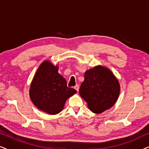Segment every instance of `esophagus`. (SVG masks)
<instances>
[{"mask_svg":"<svg viewBox=\"0 0 149 149\" xmlns=\"http://www.w3.org/2000/svg\"><path fill=\"white\" fill-rule=\"evenodd\" d=\"M74 88L76 89V90L77 91H79V85H75V86L74 87Z\"/></svg>","mask_w":149,"mask_h":149,"instance_id":"1","label":"esophagus"}]
</instances>
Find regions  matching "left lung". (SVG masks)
<instances>
[{
	"label": "left lung",
	"instance_id": "1",
	"mask_svg": "<svg viewBox=\"0 0 149 149\" xmlns=\"http://www.w3.org/2000/svg\"><path fill=\"white\" fill-rule=\"evenodd\" d=\"M120 89L119 81L112 71L107 67L97 65L85 71L79 94L91 112L100 114L113 107Z\"/></svg>",
	"mask_w": 149,
	"mask_h": 149
}]
</instances>
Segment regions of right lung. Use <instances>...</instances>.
<instances>
[{
	"label": "right lung",
	"instance_id": "1",
	"mask_svg": "<svg viewBox=\"0 0 149 149\" xmlns=\"http://www.w3.org/2000/svg\"><path fill=\"white\" fill-rule=\"evenodd\" d=\"M59 66L49 60L40 64L29 89L30 100L35 107L49 115H57L64 109L67 99L77 93L68 87L66 81L58 73Z\"/></svg>",
	"mask_w": 149,
	"mask_h": 149
}]
</instances>
